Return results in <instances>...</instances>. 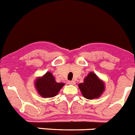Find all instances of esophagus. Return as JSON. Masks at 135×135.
<instances>
[{
    "label": "esophagus",
    "mask_w": 135,
    "mask_h": 135,
    "mask_svg": "<svg viewBox=\"0 0 135 135\" xmlns=\"http://www.w3.org/2000/svg\"><path fill=\"white\" fill-rule=\"evenodd\" d=\"M68 84H71V85H74V84H76L75 81H68Z\"/></svg>",
    "instance_id": "esophagus-1"
}]
</instances>
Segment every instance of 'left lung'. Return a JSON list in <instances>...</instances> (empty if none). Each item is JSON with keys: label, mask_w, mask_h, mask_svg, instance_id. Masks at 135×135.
<instances>
[{"label": "left lung", "mask_w": 135, "mask_h": 135, "mask_svg": "<svg viewBox=\"0 0 135 135\" xmlns=\"http://www.w3.org/2000/svg\"><path fill=\"white\" fill-rule=\"evenodd\" d=\"M105 86L104 81L90 71L84 78V82L78 84V88L84 98L91 100L99 98L105 89Z\"/></svg>", "instance_id": "8db88e82"}]
</instances>
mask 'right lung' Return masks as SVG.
I'll return each mask as SVG.
<instances>
[{
    "label": "right lung",
    "instance_id": "obj_1",
    "mask_svg": "<svg viewBox=\"0 0 135 135\" xmlns=\"http://www.w3.org/2000/svg\"><path fill=\"white\" fill-rule=\"evenodd\" d=\"M65 85L63 82H57L51 72L49 71L40 77H37L34 82L35 89L43 98H51L56 96Z\"/></svg>",
    "mask_w": 135,
    "mask_h": 135
}]
</instances>
